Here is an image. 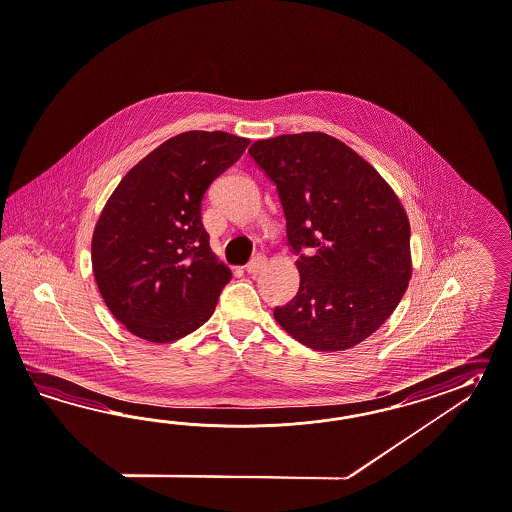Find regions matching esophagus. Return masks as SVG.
Instances as JSON below:
<instances>
[{
  "label": "esophagus",
  "instance_id": "obj_1",
  "mask_svg": "<svg viewBox=\"0 0 512 512\" xmlns=\"http://www.w3.org/2000/svg\"><path fill=\"white\" fill-rule=\"evenodd\" d=\"M265 265H267V258L262 256V254H258V256H254V258L247 263V267H245V269H247V273H249V275H258V273H262Z\"/></svg>",
  "mask_w": 512,
  "mask_h": 512
}]
</instances>
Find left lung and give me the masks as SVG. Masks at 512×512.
I'll use <instances>...</instances> for the list:
<instances>
[{
    "label": "left lung",
    "instance_id": "obj_1",
    "mask_svg": "<svg viewBox=\"0 0 512 512\" xmlns=\"http://www.w3.org/2000/svg\"><path fill=\"white\" fill-rule=\"evenodd\" d=\"M250 158L276 185L288 245L299 256L297 295L278 325L315 351H343L392 315L412 275L410 224L392 187L327 133L256 141Z\"/></svg>",
    "mask_w": 512,
    "mask_h": 512
}]
</instances>
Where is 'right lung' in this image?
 <instances>
[{
  "mask_svg": "<svg viewBox=\"0 0 512 512\" xmlns=\"http://www.w3.org/2000/svg\"><path fill=\"white\" fill-rule=\"evenodd\" d=\"M249 139L185 132L118 184L92 234V271L107 308L132 334L180 340L210 319L230 269L211 252L202 198Z\"/></svg>",
  "mask_w": 512,
  "mask_h": 512,
  "instance_id": "add662e5",
  "label": "right lung"
}]
</instances>
